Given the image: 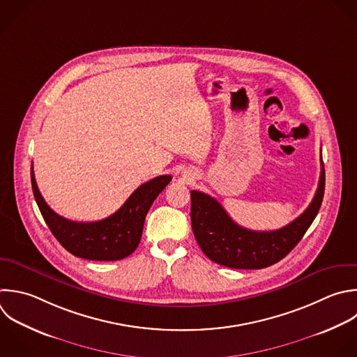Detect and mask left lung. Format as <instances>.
Returning a JSON list of instances; mask_svg holds the SVG:
<instances>
[{"label":"left lung","instance_id":"8db88e82","mask_svg":"<svg viewBox=\"0 0 357 357\" xmlns=\"http://www.w3.org/2000/svg\"><path fill=\"white\" fill-rule=\"evenodd\" d=\"M325 190V170L308 208L278 230L255 231L238 226L212 197L191 191V225L195 240L213 262L234 269H261L284 258L303 238L315 219Z\"/></svg>","mask_w":357,"mask_h":357}]
</instances>
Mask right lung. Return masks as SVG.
Listing matches in <instances>:
<instances>
[{
    "instance_id": "1",
    "label": "right lung",
    "mask_w": 357,
    "mask_h": 357,
    "mask_svg": "<svg viewBox=\"0 0 357 357\" xmlns=\"http://www.w3.org/2000/svg\"><path fill=\"white\" fill-rule=\"evenodd\" d=\"M31 178L33 195L45 222L68 252L92 261H117L137 250L145 216L156 197L170 183L172 176H159L139 185L117 212L98 222H74L60 216L42 197L33 167Z\"/></svg>"
}]
</instances>
